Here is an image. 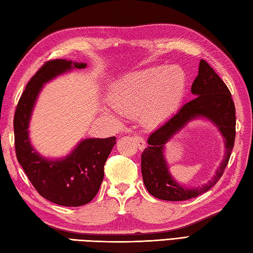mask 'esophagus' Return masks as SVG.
<instances>
[{
  "label": "esophagus",
  "mask_w": 253,
  "mask_h": 253,
  "mask_svg": "<svg viewBox=\"0 0 253 253\" xmlns=\"http://www.w3.org/2000/svg\"><path fill=\"white\" fill-rule=\"evenodd\" d=\"M133 139H134L135 145H136L137 149L141 150V151L145 149V146H146V142L144 141V139H143L142 136H140V135H134V137H133Z\"/></svg>",
  "instance_id": "obj_1"
}]
</instances>
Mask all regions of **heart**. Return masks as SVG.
<instances>
[{
    "instance_id": "heart-1",
    "label": "heart",
    "mask_w": 253,
    "mask_h": 253,
    "mask_svg": "<svg viewBox=\"0 0 253 253\" xmlns=\"http://www.w3.org/2000/svg\"><path fill=\"white\" fill-rule=\"evenodd\" d=\"M185 75L176 67H155L135 73L120 84L110 96L111 104L122 112L144 108L152 120L169 116L183 98Z\"/></svg>"
}]
</instances>
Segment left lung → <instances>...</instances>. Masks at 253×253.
I'll list each match as a JSON object with an SVG mask.
<instances>
[{
    "instance_id": "left-lung-1",
    "label": "left lung",
    "mask_w": 253,
    "mask_h": 253,
    "mask_svg": "<svg viewBox=\"0 0 253 253\" xmlns=\"http://www.w3.org/2000/svg\"><path fill=\"white\" fill-rule=\"evenodd\" d=\"M190 91L195 99L185 103L179 110L161 125L150 135L149 146L141 156L143 182L152 196L169 202L187 201L206 193L223 174L229 162L236 137V109L226 84L204 59ZM204 117L213 123L225 139V156L216 175L207 184L196 189H187L171 177L164 156L165 144L189 121Z\"/></svg>"
}]
</instances>
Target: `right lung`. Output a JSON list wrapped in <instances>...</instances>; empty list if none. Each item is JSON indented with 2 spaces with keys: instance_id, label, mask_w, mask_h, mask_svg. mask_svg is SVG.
Segmentation results:
<instances>
[{
  "instance_id": "add662e5",
  "label": "right lung",
  "mask_w": 253,
  "mask_h": 253,
  "mask_svg": "<svg viewBox=\"0 0 253 253\" xmlns=\"http://www.w3.org/2000/svg\"><path fill=\"white\" fill-rule=\"evenodd\" d=\"M85 66L87 64L66 59L47 61L28 82L14 116L18 163L42 197L66 207L83 206L96 196L103 180L104 164L117 143L116 136L83 140L63 159L49 160L34 150L28 136V126L42 85L57 76Z\"/></svg>"
}]
</instances>
